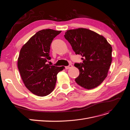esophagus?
I'll return each mask as SVG.
<instances>
[{
	"label": "esophagus",
	"mask_w": 130,
	"mask_h": 130,
	"mask_svg": "<svg viewBox=\"0 0 130 130\" xmlns=\"http://www.w3.org/2000/svg\"><path fill=\"white\" fill-rule=\"evenodd\" d=\"M73 67V66L72 65V64H69V66H66V69H70V68H72Z\"/></svg>",
	"instance_id": "obj_1"
}]
</instances>
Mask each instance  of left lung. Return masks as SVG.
Here are the masks:
<instances>
[{"instance_id": "1", "label": "left lung", "mask_w": 130, "mask_h": 130, "mask_svg": "<svg viewBox=\"0 0 130 130\" xmlns=\"http://www.w3.org/2000/svg\"><path fill=\"white\" fill-rule=\"evenodd\" d=\"M64 37L75 54L84 57L82 63L74 64L80 72L75 81L85 89L98 87L107 76L112 62L111 45L104 36L85 28L67 30Z\"/></svg>"}]
</instances>
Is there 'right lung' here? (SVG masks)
Masks as SVG:
<instances>
[{
  "label": "right lung",
  "instance_id": "1",
  "mask_svg": "<svg viewBox=\"0 0 130 130\" xmlns=\"http://www.w3.org/2000/svg\"><path fill=\"white\" fill-rule=\"evenodd\" d=\"M61 31L44 29L38 31L22 46L18 68L25 87L35 95L45 96L55 88L59 72L64 67L49 66L50 45Z\"/></svg>",
  "mask_w": 130,
  "mask_h": 130
}]
</instances>
